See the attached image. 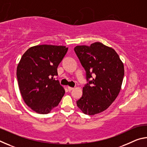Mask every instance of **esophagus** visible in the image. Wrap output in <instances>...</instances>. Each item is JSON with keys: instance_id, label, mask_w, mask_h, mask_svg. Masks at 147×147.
<instances>
[{"instance_id": "34e87169", "label": "esophagus", "mask_w": 147, "mask_h": 147, "mask_svg": "<svg viewBox=\"0 0 147 147\" xmlns=\"http://www.w3.org/2000/svg\"><path fill=\"white\" fill-rule=\"evenodd\" d=\"M67 89H68L69 91H71L73 90V89L74 88H71V87H69V86H68V87H67Z\"/></svg>"}]
</instances>
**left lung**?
Masks as SVG:
<instances>
[{"label": "left lung", "instance_id": "1", "mask_svg": "<svg viewBox=\"0 0 147 147\" xmlns=\"http://www.w3.org/2000/svg\"><path fill=\"white\" fill-rule=\"evenodd\" d=\"M74 50L88 82L83 88L82 97L76 101L77 106L86 115L102 112L121 91L124 74L123 62L115 50L100 42L76 46Z\"/></svg>", "mask_w": 147, "mask_h": 147}]
</instances>
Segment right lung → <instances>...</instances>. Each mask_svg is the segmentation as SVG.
<instances>
[{
  "mask_svg": "<svg viewBox=\"0 0 147 147\" xmlns=\"http://www.w3.org/2000/svg\"><path fill=\"white\" fill-rule=\"evenodd\" d=\"M67 51L65 46L41 45L30 47L21 57L17 68L19 90L36 113H50L63 96L65 89L54 76Z\"/></svg>",
  "mask_w": 147,
  "mask_h": 147,
  "instance_id": "add662e5",
  "label": "right lung"
}]
</instances>
